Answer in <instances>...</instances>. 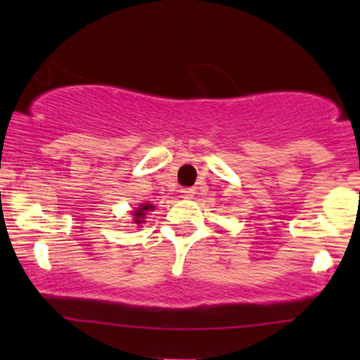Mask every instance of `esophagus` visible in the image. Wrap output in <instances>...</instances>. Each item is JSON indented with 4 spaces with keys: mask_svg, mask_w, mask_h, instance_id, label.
I'll list each match as a JSON object with an SVG mask.
<instances>
[{
    "mask_svg": "<svg viewBox=\"0 0 360 360\" xmlns=\"http://www.w3.org/2000/svg\"><path fill=\"white\" fill-rule=\"evenodd\" d=\"M181 196L186 198V200H191V198L194 196V189H193V188H184V189H181Z\"/></svg>",
    "mask_w": 360,
    "mask_h": 360,
    "instance_id": "34e87169",
    "label": "esophagus"
}]
</instances>
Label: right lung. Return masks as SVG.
Listing matches in <instances>:
<instances>
[{"instance_id": "add662e5", "label": "right lung", "mask_w": 360, "mask_h": 360, "mask_svg": "<svg viewBox=\"0 0 360 360\" xmlns=\"http://www.w3.org/2000/svg\"><path fill=\"white\" fill-rule=\"evenodd\" d=\"M150 210H154V206L148 205V203L142 205V206H140V208H137V212H134L135 223H139V225H140V223H142L143 218H146V213H147V212H150Z\"/></svg>"}]
</instances>
